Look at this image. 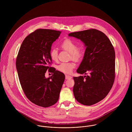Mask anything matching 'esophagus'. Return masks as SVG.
I'll return each instance as SVG.
<instances>
[{"mask_svg":"<svg viewBox=\"0 0 132 132\" xmlns=\"http://www.w3.org/2000/svg\"><path fill=\"white\" fill-rule=\"evenodd\" d=\"M72 78V77L71 76L68 75H65V79H71Z\"/></svg>","mask_w":132,"mask_h":132,"instance_id":"esophagus-1","label":"esophagus"}]
</instances>
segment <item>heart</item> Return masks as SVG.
I'll list each match as a JSON object with an SVG mask.
<instances>
[{
	"instance_id": "obj_1",
	"label": "heart",
	"mask_w": 132,
	"mask_h": 132,
	"mask_svg": "<svg viewBox=\"0 0 132 132\" xmlns=\"http://www.w3.org/2000/svg\"><path fill=\"white\" fill-rule=\"evenodd\" d=\"M61 48L67 51L71 54V58L74 61L79 60L84 54V51L82 47H77V44L70 39L64 40L60 45ZM50 55L51 58L53 61H57L58 59V51L56 48H53L51 50ZM75 64L71 62H62L58 66V70L64 73H71Z\"/></svg>"
}]
</instances>
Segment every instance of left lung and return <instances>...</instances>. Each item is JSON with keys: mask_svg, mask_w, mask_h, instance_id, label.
Masks as SVG:
<instances>
[{"mask_svg": "<svg viewBox=\"0 0 132 132\" xmlns=\"http://www.w3.org/2000/svg\"><path fill=\"white\" fill-rule=\"evenodd\" d=\"M80 39L86 47L82 62L77 70L80 74L74 77L73 93L80 103L91 106L103 100L109 93L115 79V54L108 38L94 29L69 34Z\"/></svg>", "mask_w": 132, "mask_h": 132, "instance_id": "left-lung-1", "label": "left lung"}]
</instances>
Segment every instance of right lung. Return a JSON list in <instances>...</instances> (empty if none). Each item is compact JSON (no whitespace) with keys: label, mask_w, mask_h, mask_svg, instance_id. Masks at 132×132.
<instances>
[{"label":"right lung","mask_w":132,"mask_h":132,"mask_svg":"<svg viewBox=\"0 0 132 132\" xmlns=\"http://www.w3.org/2000/svg\"><path fill=\"white\" fill-rule=\"evenodd\" d=\"M60 34L51 29L36 30L24 39L16 59L19 81L25 95L34 104L45 108L58 101L65 79L63 73L49 67L52 44ZM47 69L53 75L46 78Z\"/></svg>","instance_id":"add662e5"}]
</instances>
